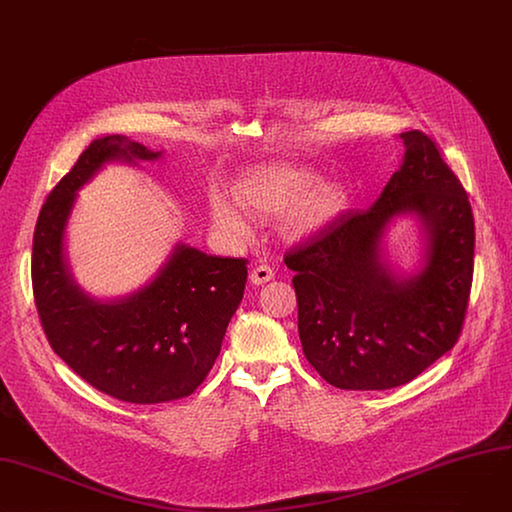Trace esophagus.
Masks as SVG:
<instances>
[{"label": "esophagus", "instance_id": "1", "mask_svg": "<svg viewBox=\"0 0 512 512\" xmlns=\"http://www.w3.org/2000/svg\"><path fill=\"white\" fill-rule=\"evenodd\" d=\"M269 280H273V269L267 263L255 265V269L251 271V282L255 286H261V284H267Z\"/></svg>", "mask_w": 512, "mask_h": 512}]
</instances>
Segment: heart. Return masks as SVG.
<instances>
[{
	"mask_svg": "<svg viewBox=\"0 0 512 512\" xmlns=\"http://www.w3.org/2000/svg\"><path fill=\"white\" fill-rule=\"evenodd\" d=\"M318 177L294 165H261L237 183V202L257 218H282L290 214V228L306 235L327 224L341 208V194L331 185H316ZM212 220L232 239L249 235V222L241 210L224 200H212Z\"/></svg>",
	"mask_w": 512,
	"mask_h": 512,
	"instance_id": "obj_1",
	"label": "heart"
}]
</instances>
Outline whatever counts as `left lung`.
<instances>
[{
	"mask_svg": "<svg viewBox=\"0 0 512 512\" xmlns=\"http://www.w3.org/2000/svg\"><path fill=\"white\" fill-rule=\"evenodd\" d=\"M406 153L380 198L347 210L284 261L296 271L298 333L308 363L341 390L408 384L457 343L474 277V214L437 143L402 132ZM414 211L430 235L424 271L400 283L381 263L385 226Z\"/></svg>",
	"mask_w": 512,
	"mask_h": 512,
	"instance_id": "left-lung-1",
	"label": "left lung"
}]
</instances>
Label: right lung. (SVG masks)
<instances>
[{
	"label": "right lung",
	"mask_w": 512,
	"mask_h": 512,
	"mask_svg": "<svg viewBox=\"0 0 512 512\" xmlns=\"http://www.w3.org/2000/svg\"><path fill=\"white\" fill-rule=\"evenodd\" d=\"M126 136L91 143L40 208L32 241V292L53 351L96 390L132 404L194 394L212 369L247 284V259L177 245L155 280L118 302L85 296L63 263V230L83 183L108 161H153Z\"/></svg>",
	"instance_id": "obj_1"
}]
</instances>
